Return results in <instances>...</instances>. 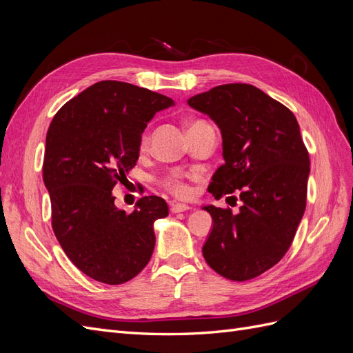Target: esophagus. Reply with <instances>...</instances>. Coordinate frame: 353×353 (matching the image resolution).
I'll return each mask as SVG.
<instances>
[{
  "label": "esophagus",
  "mask_w": 353,
  "mask_h": 353,
  "mask_svg": "<svg viewBox=\"0 0 353 353\" xmlns=\"http://www.w3.org/2000/svg\"><path fill=\"white\" fill-rule=\"evenodd\" d=\"M188 209H190V206L184 205V203H170V212H172V213L185 212Z\"/></svg>",
  "instance_id": "obj_1"
}]
</instances>
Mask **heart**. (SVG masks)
I'll list each match as a JSON object with an SVG mask.
<instances>
[{
    "label": "heart",
    "instance_id": "b5f03b06",
    "mask_svg": "<svg viewBox=\"0 0 353 353\" xmlns=\"http://www.w3.org/2000/svg\"><path fill=\"white\" fill-rule=\"evenodd\" d=\"M200 123H203V121H193L188 125V130H190V128L196 126V125H200ZM148 144H150V134H148V131H145L141 135V140H140L141 150H145ZM162 184L168 191H170V193H172L174 196H178V197H188L190 193H191L190 185L185 183L184 178L176 172L169 174L168 176H165L163 181H162Z\"/></svg>",
    "mask_w": 353,
    "mask_h": 353
}]
</instances>
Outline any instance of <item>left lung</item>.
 Wrapping results in <instances>:
<instances>
[{"label": "left lung", "mask_w": 353, "mask_h": 353, "mask_svg": "<svg viewBox=\"0 0 353 353\" xmlns=\"http://www.w3.org/2000/svg\"><path fill=\"white\" fill-rule=\"evenodd\" d=\"M222 134L225 163L209 193L240 191L237 215L205 206L213 227L203 245L208 265L232 281H248L272 268L290 249L306 209L309 153L296 116L250 83L218 85L188 100Z\"/></svg>", "instance_id": "obj_1"}]
</instances>
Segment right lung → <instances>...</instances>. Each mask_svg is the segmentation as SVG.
I'll list each match as a JSON object with an SVG mask.
<instances>
[{
	"instance_id": "obj_1",
	"label": "right lung",
	"mask_w": 353,
	"mask_h": 353,
	"mask_svg": "<svg viewBox=\"0 0 353 353\" xmlns=\"http://www.w3.org/2000/svg\"><path fill=\"white\" fill-rule=\"evenodd\" d=\"M172 104L132 83L101 81L52 117L42 165L51 225L72 263L92 280L123 284L152 258L153 223L168 216L166 201L141 197L128 215L114 206L112 190L135 166L147 122Z\"/></svg>"
}]
</instances>
